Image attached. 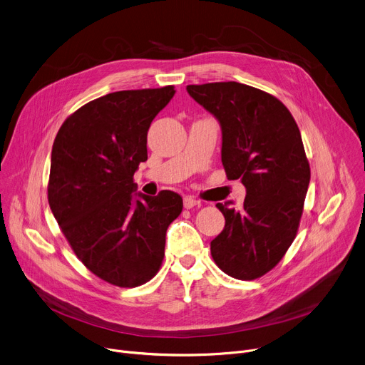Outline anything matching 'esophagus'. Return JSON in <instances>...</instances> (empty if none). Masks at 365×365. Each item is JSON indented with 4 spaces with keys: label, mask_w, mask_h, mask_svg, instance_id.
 <instances>
[{
    "label": "esophagus",
    "mask_w": 365,
    "mask_h": 365,
    "mask_svg": "<svg viewBox=\"0 0 365 365\" xmlns=\"http://www.w3.org/2000/svg\"><path fill=\"white\" fill-rule=\"evenodd\" d=\"M183 207L186 210H192L193 207H200V201L195 200L193 196H185L183 197Z\"/></svg>",
    "instance_id": "1"
}]
</instances>
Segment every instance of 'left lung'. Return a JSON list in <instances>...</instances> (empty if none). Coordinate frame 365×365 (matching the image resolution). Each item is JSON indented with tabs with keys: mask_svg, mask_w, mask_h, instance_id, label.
Listing matches in <instances>:
<instances>
[{
	"mask_svg": "<svg viewBox=\"0 0 365 365\" xmlns=\"http://www.w3.org/2000/svg\"><path fill=\"white\" fill-rule=\"evenodd\" d=\"M189 96L215 116L228 179L246 187L243 205L217 204L225 218L211 255L227 275L250 281L269 272L295 239L310 183L300 129L269 93L236 83L187 86Z\"/></svg>",
	"mask_w": 365,
	"mask_h": 365,
	"instance_id": "left-lung-1",
	"label": "left lung"
}]
</instances>
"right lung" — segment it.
Returning <instances> with one entry per match:
<instances>
[{"label": "right lung", "instance_id": "1", "mask_svg": "<svg viewBox=\"0 0 365 365\" xmlns=\"http://www.w3.org/2000/svg\"><path fill=\"white\" fill-rule=\"evenodd\" d=\"M176 90H123L88 102L59 128L48 201L77 257L123 288L148 282L164 257L165 231L183 208L180 195L137 193L134 173L147 155L153 119Z\"/></svg>", "mask_w": 365, "mask_h": 365}]
</instances>
